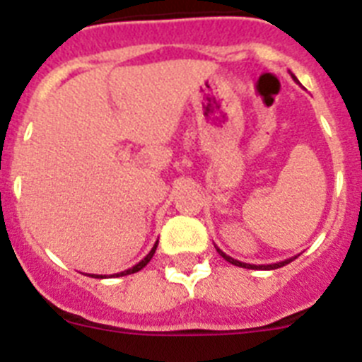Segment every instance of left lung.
<instances>
[{"label":"left lung","instance_id":"8db88e82","mask_svg":"<svg viewBox=\"0 0 362 362\" xmlns=\"http://www.w3.org/2000/svg\"><path fill=\"white\" fill-rule=\"evenodd\" d=\"M292 78H293V81L297 83V78L296 76H293L292 74ZM216 250L219 252V255L223 259H226V261H228V263H232V264H235V267H241V268H248V270H276V268H281V267H284V264H288V263H292L293 259L297 257H290V259H284V261H281V263H274V264H248V263H241V261H238V259H233V257H230V255H226L225 252L221 250V248H217L216 246Z\"/></svg>","mask_w":362,"mask_h":362}]
</instances>
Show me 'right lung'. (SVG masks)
I'll return each instance as SVG.
<instances>
[{
  "mask_svg": "<svg viewBox=\"0 0 362 362\" xmlns=\"http://www.w3.org/2000/svg\"><path fill=\"white\" fill-rule=\"evenodd\" d=\"M156 248H158V243H156V245L152 246V250L148 252V254H146V257L145 259H141V261H139V263L136 264V267H132V268H129V270H124V272H121V274H116V276H112V277H121V276H129V274H136V272H139V270H143V268L146 267V264L150 263V259L153 257V254H156ZM90 277H99V279H101V277L103 276H94V274H92Z\"/></svg>",
  "mask_w": 362,
  "mask_h": 362,
  "instance_id": "obj_1",
  "label": "right lung"
}]
</instances>
